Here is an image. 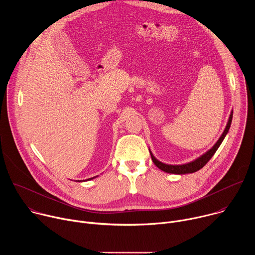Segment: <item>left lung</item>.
<instances>
[{"label": "left lung", "mask_w": 255, "mask_h": 255, "mask_svg": "<svg viewBox=\"0 0 255 255\" xmlns=\"http://www.w3.org/2000/svg\"><path fill=\"white\" fill-rule=\"evenodd\" d=\"M232 116H233V112H231V115L229 117V120H228V123H227V126L223 132V134L221 135V137L219 138V140H218L216 142V144L214 145V146L209 150L207 151L205 154H203L202 156H200L199 158H197L196 160L192 161V162H189V163H186V164H180V165H171V164H165L159 160H157L153 154L150 152L151 154V158H152V161L154 162V164L161 170L165 171V172H168V173H174V174H184V173H192V172H195V171H198L199 169H201L202 167H204L206 165V163L212 158V156L215 154V152L217 151V149L219 148L220 144L222 143V141L224 140L226 134L228 133L229 131V128H230V125H231V122H232Z\"/></svg>", "instance_id": "obj_1"}]
</instances>
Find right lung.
I'll list each match as a JSON object with an SVG mask.
<instances>
[{
	"label": "right lung",
	"mask_w": 255,
	"mask_h": 255,
	"mask_svg": "<svg viewBox=\"0 0 255 255\" xmlns=\"http://www.w3.org/2000/svg\"><path fill=\"white\" fill-rule=\"evenodd\" d=\"M94 177H96V176H94ZM94 177H91V178H88V179H93Z\"/></svg>",
	"instance_id": "obj_1"
}]
</instances>
